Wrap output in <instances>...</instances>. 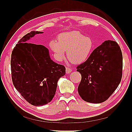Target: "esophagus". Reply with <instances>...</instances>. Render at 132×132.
I'll return each instance as SVG.
<instances>
[{"instance_id":"34e87169","label":"esophagus","mask_w":132,"mask_h":132,"mask_svg":"<svg viewBox=\"0 0 132 132\" xmlns=\"http://www.w3.org/2000/svg\"><path fill=\"white\" fill-rule=\"evenodd\" d=\"M71 71H72V70H71V69L70 67H66V73L67 74H69L71 72Z\"/></svg>"}]
</instances>
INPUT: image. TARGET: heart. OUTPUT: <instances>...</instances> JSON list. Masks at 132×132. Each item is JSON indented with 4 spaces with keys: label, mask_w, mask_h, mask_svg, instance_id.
Segmentation results:
<instances>
[{
    "label": "heart",
    "mask_w": 132,
    "mask_h": 132,
    "mask_svg": "<svg viewBox=\"0 0 132 132\" xmlns=\"http://www.w3.org/2000/svg\"><path fill=\"white\" fill-rule=\"evenodd\" d=\"M92 39L79 31H71L61 34L58 41L52 40L50 47L59 60L64 57L67 50V57L75 63H81L88 58L93 48Z\"/></svg>",
    "instance_id": "b5f03b06"
}]
</instances>
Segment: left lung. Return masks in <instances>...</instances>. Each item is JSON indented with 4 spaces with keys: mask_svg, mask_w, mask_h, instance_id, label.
I'll use <instances>...</instances> for the list:
<instances>
[{
    "mask_svg": "<svg viewBox=\"0 0 132 132\" xmlns=\"http://www.w3.org/2000/svg\"><path fill=\"white\" fill-rule=\"evenodd\" d=\"M122 53L118 43L107 40L78 65L81 75L78 90L84 100L94 103L105 101L117 88L121 81Z\"/></svg>",
    "mask_w": 132,
    "mask_h": 132,
    "instance_id": "1",
    "label": "left lung"
}]
</instances>
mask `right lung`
<instances>
[{
    "label": "right lung",
    "instance_id": "obj_1",
    "mask_svg": "<svg viewBox=\"0 0 132 132\" xmlns=\"http://www.w3.org/2000/svg\"><path fill=\"white\" fill-rule=\"evenodd\" d=\"M42 33L34 31L25 35L16 45L11 58L13 84L22 96L35 106L52 101L59 79L65 74V67L51 59L46 47L26 42Z\"/></svg>",
    "mask_w": 132,
    "mask_h": 132
}]
</instances>
